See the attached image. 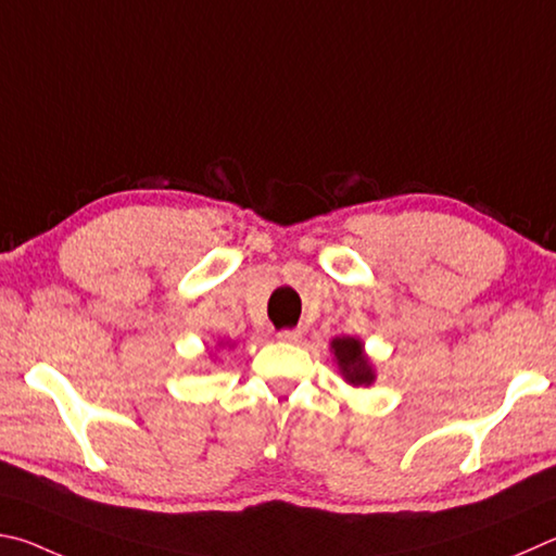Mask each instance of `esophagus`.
<instances>
[{
    "label": "esophagus",
    "mask_w": 556,
    "mask_h": 556,
    "mask_svg": "<svg viewBox=\"0 0 556 556\" xmlns=\"http://www.w3.org/2000/svg\"><path fill=\"white\" fill-rule=\"evenodd\" d=\"M276 337L278 342H298V339L303 337V332H300V329H280Z\"/></svg>",
    "instance_id": "1"
}]
</instances>
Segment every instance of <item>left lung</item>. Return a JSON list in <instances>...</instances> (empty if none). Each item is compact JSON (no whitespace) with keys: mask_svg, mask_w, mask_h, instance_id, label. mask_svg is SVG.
<instances>
[{"mask_svg":"<svg viewBox=\"0 0 556 556\" xmlns=\"http://www.w3.org/2000/svg\"><path fill=\"white\" fill-rule=\"evenodd\" d=\"M332 349H334L339 371L344 374L349 383L368 386L374 381V368H371V364L366 362L364 346H362V342H358V339H352V337L334 339Z\"/></svg>","mask_w":556,"mask_h":556,"instance_id":"left-lung-1","label":"left lung"}]
</instances>
